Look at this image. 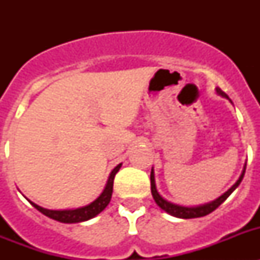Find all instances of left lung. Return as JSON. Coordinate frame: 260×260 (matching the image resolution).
I'll return each instance as SVG.
<instances>
[{
    "label": "left lung",
    "mask_w": 260,
    "mask_h": 260,
    "mask_svg": "<svg viewBox=\"0 0 260 260\" xmlns=\"http://www.w3.org/2000/svg\"><path fill=\"white\" fill-rule=\"evenodd\" d=\"M216 92L219 93V95H221L222 98H226L229 102H231V99L228 98V95H226L225 92H222L220 88H216ZM245 171H246V164H245V167H243L242 174L240 176L237 182L234 183L228 191H225L221 197H219V198L215 199V201L210 202V203L202 204V206H197V207H183V206H178V204H174V203H171V202L165 201L161 195L158 194L157 190H156L153 169L151 171V192H152L153 199H155L156 204H157L158 207L161 208V210H164L167 213H169V215L174 216V217H180V219H194V217H202V216H206L208 215V213L212 212V211H215L216 208L219 207L220 204L222 203V202L226 201V198H228L229 195H231L234 190L237 189L238 185L241 183L243 176H245Z\"/></svg>",
    "instance_id": "1"
}]
</instances>
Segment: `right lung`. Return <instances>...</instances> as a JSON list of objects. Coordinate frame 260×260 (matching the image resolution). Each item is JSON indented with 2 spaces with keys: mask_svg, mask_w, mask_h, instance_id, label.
<instances>
[{
  "mask_svg": "<svg viewBox=\"0 0 260 260\" xmlns=\"http://www.w3.org/2000/svg\"><path fill=\"white\" fill-rule=\"evenodd\" d=\"M122 164H118L114 168L112 173H110L109 178H108V182L105 185L104 191L100 194L96 201H93L92 203H89L88 206H84V207L75 208V210H62V211H56V210H47V208H43L38 204H35L34 202L28 201L29 203L34 206L38 211H40L43 215L48 216L50 219L57 220L59 222H66V224H73V222H82L87 221V220L92 219L96 215L102 212L108 204H109L110 198H112V192H113V181L114 176H116L117 172L119 171Z\"/></svg>",
  "mask_w": 260,
  "mask_h": 260,
  "instance_id": "add662e5",
  "label": "right lung"
}]
</instances>
